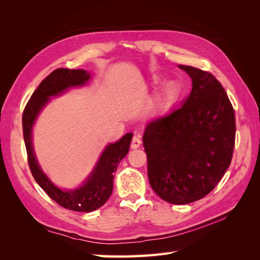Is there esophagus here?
<instances>
[{
    "label": "esophagus",
    "instance_id": "obj_1",
    "mask_svg": "<svg viewBox=\"0 0 260 260\" xmlns=\"http://www.w3.org/2000/svg\"><path fill=\"white\" fill-rule=\"evenodd\" d=\"M141 143H142V141H141L140 137L139 136H135L132 138V141H131V148L136 149L138 147H140Z\"/></svg>",
    "mask_w": 260,
    "mask_h": 260
}]
</instances>
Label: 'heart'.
Returning a JSON list of instances; mask_svg holds the SVG:
<instances>
[{
  "instance_id": "1",
  "label": "heart",
  "mask_w": 260,
  "mask_h": 260,
  "mask_svg": "<svg viewBox=\"0 0 260 260\" xmlns=\"http://www.w3.org/2000/svg\"><path fill=\"white\" fill-rule=\"evenodd\" d=\"M172 89H174V84H172V83H168L167 85H166V91H171Z\"/></svg>"
}]
</instances>
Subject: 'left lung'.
<instances>
[{"instance_id":"obj_1","label":"left lung","mask_w":260,"mask_h":260,"mask_svg":"<svg viewBox=\"0 0 260 260\" xmlns=\"http://www.w3.org/2000/svg\"><path fill=\"white\" fill-rule=\"evenodd\" d=\"M192 91L180 107L152 119L143 136L149 184L160 199L183 205L210 193L229 168L235 115L214 75L179 65Z\"/></svg>"}]
</instances>
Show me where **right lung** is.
I'll return each instance as SVG.
<instances>
[{
  "instance_id": "obj_1",
  "label": "right lung",
  "mask_w": 260,
  "mask_h": 260,
  "mask_svg": "<svg viewBox=\"0 0 260 260\" xmlns=\"http://www.w3.org/2000/svg\"><path fill=\"white\" fill-rule=\"evenodd\" d=\"M90 73L82 69L58 68L51 73L39 84L23 109L22 131L28 155V164L37 183L50 198L66 209L90 212L103 206L113 192L114 172L123 157L128 154L133 135L127 133L118 142L108 144L101 155L95 168L85 182L75 190L64 191L54 185L43 174L37 161L32 147V127L41 109L51 96L66 91L69 88L84 85L90 80Z\"/></svg>"
}]
</instances>
